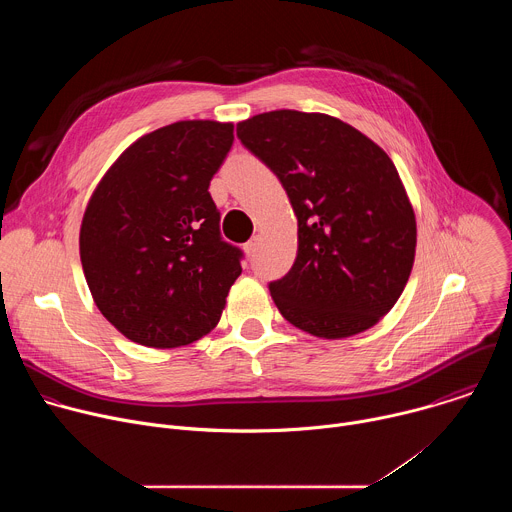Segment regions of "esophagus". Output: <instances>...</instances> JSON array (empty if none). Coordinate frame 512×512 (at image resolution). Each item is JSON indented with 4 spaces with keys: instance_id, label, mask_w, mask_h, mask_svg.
<instances>
[{
    "instance_id": "34e87169",
    "label": "esophagus",
    "mask_w": 512,
    "mask_h": 512,
    "mask_svg": "<svg viewBox=\"0 0 512 512\" xmlns=\"http://www.w3.org/2000/svg\"><path fill=\"white\" fill-rule=\"evenodd\" d=\"M257 243H259V235L251 237V239L245 243V253H247V255H253L255 249H257Z\"/></svg>"
}]
</instances>
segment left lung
Here are the masks:
<instances>
[{"label": "left lung", "instance_id": "left-lung-1", "mask_svg": "<svg viewBox=\"0 0 512 512\" xmlns=\"http://www.w3.org/2000/svg\"><path fill=\"white\" fill-rule=\"evenodd\" d=\"M237 137L281 182L298 216V255L269 291L281 316L320 338L375 326L415 257V214L391 158L322 113L269 111Z\"/></svg>", "mask_w": 512, "mask_h": 512}]
</instances>
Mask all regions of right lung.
Returning a JSON list of instances; mask_svg holds the SVG:
<instances>
[{"mask_svg": "<svg viewBox=\"0 0 512 512\" xmlns=\"http://www.w3.org/2000/svg\"><path fill=\"white\" fill-rule=\"evenodd\" d=\"M233 123L178 121L139 137L93 192L83 271L101 314L129 340L176 348L208 334L241 275L208 186Z\"/></svg>", "mask_w": 512, "mask_h": 512, "instance_id": "add662e5", "label": "right lung"}]
</instances>
